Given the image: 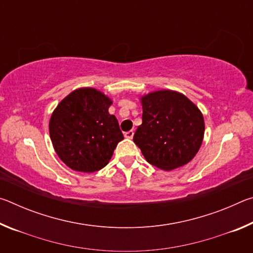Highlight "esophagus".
<instances>
[{
    "instance_id": "obj_1",
    "label": "esophagus",
    "mask_w": 253,
    "mask_h": 253,
    "mask_svg": "<svg viewBox=\"0 0 253 253\" xmlns=\"http://www.w3.org/2000/svg\"><path fill=\"white\" fill-rule=\"evenodd\" d=\"M132 136H134V130H129V131L125 132V137L128 139H131Z\"/></svg>"
}]
</instances>
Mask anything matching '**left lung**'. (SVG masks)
I'll return each mask as SVG.
<instances>
[{
	"mask_svg": "<svg viewBox=\"0 0 253 253\" xmlns=\"http://www.w3.org/2000/svg\"><path fill=\"white\" fill-rule=\"evenodd\" d=\"M143 123L134 143L146 161L172 170L193 160L202 145L204 118L198 106L174 90L152 91L140 97Z\"/></svg>",
	"mask_w": 253,
	"mask_h": 253,
	"instance_id": "obj_1",
	"label": "left lung"
}]
</instances>
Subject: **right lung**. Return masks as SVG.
<instances>
[{
  "mask_svg": "<svg viewBox=\"0 0 253 253\" xmlns=\"http://www.w3.org/2000/svg\"><path fill=\"white\" fill-rule=\"evenodd\" d=\"M113 100L95 88H79L59 102L49 122L57 155L77 172L92 173L108 164L124 139L117 118L108 113Z\"/></svg>",
  "mask_w": 253,
  "mask_h": 253,
  "instance_id": "obj_1",
  "label": "right lung"
}]
</instances>
